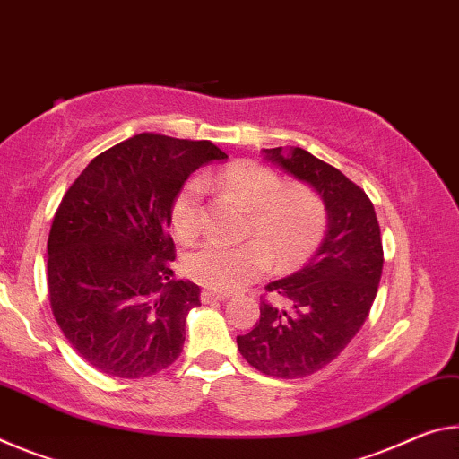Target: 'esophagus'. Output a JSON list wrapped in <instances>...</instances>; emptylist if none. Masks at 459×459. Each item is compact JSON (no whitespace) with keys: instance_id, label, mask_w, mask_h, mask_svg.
I'll return each mask as SVG.
<instances>
[{"instance_id":"esophagus-1","label":"esophagus","mask_w":459,"mask_h":459,"mask_svg":"<svg viewBox=\"0 0 459 459\" xmlns=\"http://www.w3.org/2000/svg\"><path fill=\"white\" fill-rule=\"evenodd\" d=\"M230 295H223V292H213V290H203L201 292V303H221V300H228Z\"/></svg>"}]
</instances>
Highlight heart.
<instances>
[{
	"label": "heart",
	"instance_id": "1",
	"mask_svg": "<svg viewBox=\"0 0 459 459\" xmlns=\"http://www.w3.org/2000/svg\"><path fill=\"white\" fill-rule=\"evenodd\" d=\"M201 183H213L250 212L247 234L258 239L239 246L209 242L185 258V273L203 287L230 292L262 279L273 266L292 270L309 260L325 236L327 212L307 185H287L268 167L236 162ZM199 180H189L170 207V223L178 239L189 242L201 231Z\"/></svg>",
	"mask_w": 459,
	"mask_h": 459
}]
</instances>
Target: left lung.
Returning <instances> with one entry per match:
<instances>
[{"label":"left lung","instance_id":"obj_1","mask_svg":"<svg viewBox=\"0 0 459 459\" xmlns=\"http://www.w3.org/2000/svg\"><path fill=\"white\" fill-rule=\"evenodd\" d=\"M270 164L309 185L327 212L325 238L307 264L266 284L260 321L238 335L246 362L266 377L303 378L342 354L364 325L382 276L380 225L358 185L303 148L262 150Z\"/></svg>","mask_w":459,"mask_h":459}]
</instances>
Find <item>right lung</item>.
I'll use <instances>...</instances> for the list:
<instances>
[{"label": "right lung", "instance_id": "add662e5", "mask_svg": "<svg viewBox=\"0 0 459 459\" xmlns=\"http://www.w3.org/2000/svg\"><path fill=\"white\" fill-rule=\"evenodd\" d=\"M228 154L207 140L138 134L87 164L48 236V297L74 351L103 374L146 378L183 351L201 289L172 279L170 207L191 172Z\"/></svg>", "mask_w": 459, "mask_h": 459}]
</instances>
